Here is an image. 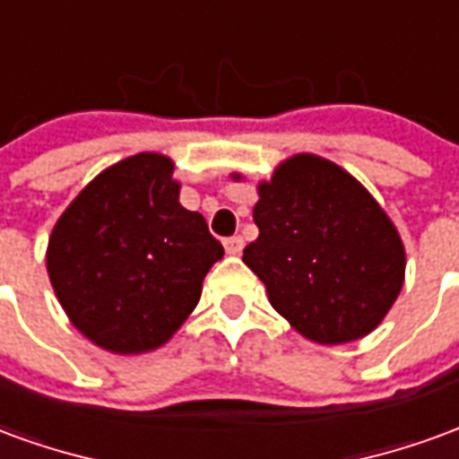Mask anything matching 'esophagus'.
Wrapping results in <instances>:
<instances>
[{
	"mask_svg": "<svg viewBox=\"0 0 459 459\" xmlns=\"http://www.w3.org/2000/svg\"><path fill=\"white\" fill-rule=\"evenodd\" d=\"M223 246H226V253H230V255H238L240 250H243V238H240V236H230V238L223 240Z\"/></svg>",
	"mask_w": 459,
	"mask_h": 459,
	"instance_id": "obj_1",
	"label": "esophagus"
}]
</instances>
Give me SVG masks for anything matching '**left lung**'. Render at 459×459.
I'll return each instance as SVG.
<instances>
[{
    "mask_svg": "<svg viewBox=\"0 0 459 459\" xmlns=\"http://www.w3.org/2000/svg\"><path fill=\"white\" fill-rule=\"evenodd\" d=\"M258 238L243 260L270 305L299 334L344 344L368 334L403 288L398 230L374 196L337 164L298 154L260 184Z\"/></svg>",
    "mask_w": 459,
    "mask_h": 459,
    "instance_id": "left-lung-1",
    "label": "left lung"
}]
</instances>
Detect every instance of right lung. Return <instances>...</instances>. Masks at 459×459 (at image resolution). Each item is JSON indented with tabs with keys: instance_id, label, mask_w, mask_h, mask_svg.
<instances>
[{
	"instance_id": "right-lung-1",
	"label": "right lung",
	"mask_w": 459,
	"mask_h": 459,
	"mask_svg": "<svg viewBox=\"0 0 459 459\" xmlns=\"http://www.w3.org/2000/svg\"><path fill=\"white\" fill-rule=\"evenodd\" d=\"M161 154L117 161L56 223L46 265L65 315L117 354L164 344L201 298L223 246L201 213L179 204Z\"/></svg>"
}]
</instances>
